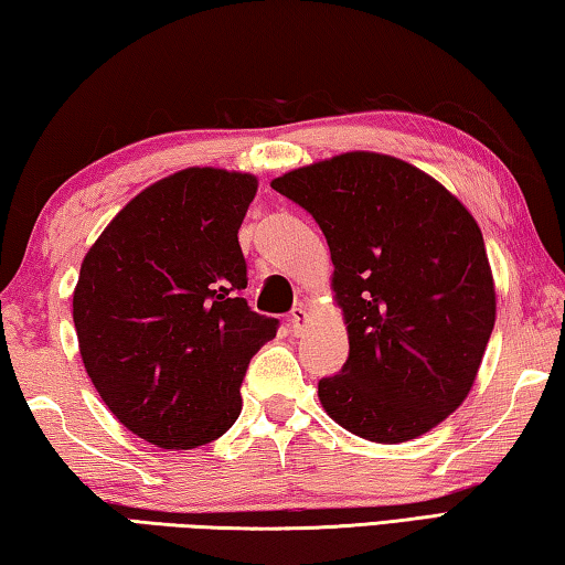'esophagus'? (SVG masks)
Here are the masks:
<instances>
[{
	"mask_svg": "<svg viewBox=\"0 0 565 565\" xmlns=\"http://www.w3.org/2000/svg\"><path fill=\"white\" fill-rule=\"evenodd\" d=\"M308 310L305 308H295L292 312H290V330H292V335H300V332L308 328Z\"/></svg>",
	"mask_w": 565,
	"mask_h": 565,
	"instance_id": "34e87169",
	"label": "esophagus"
}]
</instances>
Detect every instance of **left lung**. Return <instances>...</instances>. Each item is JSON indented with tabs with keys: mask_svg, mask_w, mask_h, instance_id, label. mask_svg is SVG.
<instances>
[{
	"mask_svg": "<svg viewBox=\"0 0 565 565\" xmlns=\"http://www.w3.org/2000/svg\"><path fill=\"white\" fill-rule=\"evenodd\" d=\"M328 239L350 353L322 377V408L373 443H405L466 401L495 326L476 217L411 162L343 152L275 178Z\"/></svg>",
	"mask_w": 565,
	"mask_h": 565,
	"instance_id": "left-lung-1",
	"label": "left lung"
}]
</instances>
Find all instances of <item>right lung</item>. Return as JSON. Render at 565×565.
Wrapping results in <instances>:
<instances>
[{
    "instance_id": "obj_1",
    "label": "right lung",
    "mask_w": 565,
    "mask_h": 565,
    "mask_svg": "<svg viewBox=\"0 0 565 565\" xmlns=\"http://www.w3.org/2000/svg\"><path fill=\"white\" fill-rule=\"evenodd\" d=\"M257 178L188 168L152 182L87 249L72 295L79 355L115 418L157 448L233 428L249 358L275 338L239 292L237 243Z\"/></svg>"
}]
</instances>
